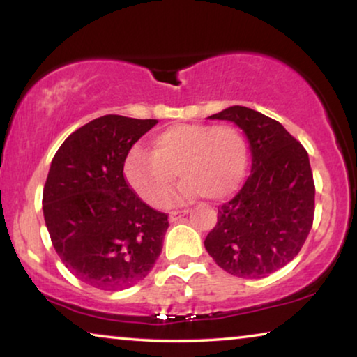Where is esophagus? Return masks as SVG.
<instances>
[{
  "label": "esophagus",
  "instance_id": "34e87169",
  "mask_svg": "<svg viewBox=\"0 0 357 357\" xmlns=\"http://www.w3.org/2000/svg\"><path fill=\"white\" fill-rule=\"evenodd\" d=\"M185 214H188V209H182V211H172L169 214V221L170 222H177L180 218L185 216Z\"/></svg>",
  "mask_w": 357,
  "mask_h": 357
}]
</instances>
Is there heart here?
<instances>
[{"label": "heart", "mask_w": 357, "mask_h": 357, "mask_svg": "<svg viewBox=\"0 0 357 357\" xmlns=\"http://www.w3.org/2000/svg\"><path fill=\"white\" fill-rule=\"evenodd\" d=\"M247 162V141L234 126L178 123L151 139V153L139 146L131 148L123 175L141 199L158 208L167 202L175 172L185 182L170 204L198 195L221 199L242 182Z\"/></svg>", "instance_id": "heart-1"}]
</instances>
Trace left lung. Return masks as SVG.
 Returning a JSON list of instances; mask_svg holds the SVG:
<instances>
[{"label": "left lung", "mask_w": 357, "mask_h": 357, "mask_svg": "<svg viewBox=\"0 0 357 357\" xmlns=\"http://www.w3.org/2000/svg\"><path fill=\"white\" fill-rule=\"evenodd\" d=\"M209 119L234 121L243 130L252 174L236 197L218 208L204 247L224 271L260 280L287 265L312 229L315 185L309 154L280 121L247 107H229Z\"/></svg>", "instance_id": "left-lung-1"}]
</instances>
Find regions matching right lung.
Listing matches in <instances>:
<instances>
[{"label": "right lung", "instance_id": "add662e5", "mask_svg": "<svg viewBox=\"0 0 357 357\" xmlns=\"http://www.w3.org/2000/svg\"><path fill=\"white\" fill-rule=\"evenodd\" d=\"M158 120L104 115L65 139L43 187V218L65 266L82 282L120 291L144 280L162 250L167 214L126 183V154Z\"/></svg>", "mask_w": 357, "mask_h": 357}]
</instances>
